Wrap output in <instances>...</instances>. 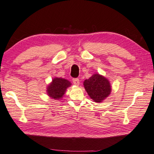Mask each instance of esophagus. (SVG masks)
<instances>
[{
    "label": "esophagus",
    "instance_id": "obj_1",
    "mask_svg": "<svg viewBox=\"0 0 154 154\" xmlns=\"http://www.w3.org/2000/svg\"><path fill=\"white\" fill-rule=\"evenodd\" d=\"M73 83H74V85H75L79 86L80 85L79 79H73Z\"/></svg>",
    "mask_w": 154,
    "mask_h": 154
}]
</instances>
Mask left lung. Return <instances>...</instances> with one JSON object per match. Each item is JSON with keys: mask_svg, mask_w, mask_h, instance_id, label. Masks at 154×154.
Masks as SVG:
<instances>
[{"mask_svg": "<svg viewBox=\"0 0 154 154\" xmlns=\"http://www.w3.org/2000/svg\"><path fill=\"white\" fill-rule=\"evenodd\" d=\"M83 85L88 95L96 103L103 101L111 94L112 87L109 80L97 73L86 79Z\"/></svg>", "mask_w": 154, "mask_h": 154, "instance_id": "obj_1", "label": "left lung"}]
</instances>
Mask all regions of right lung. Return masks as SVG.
Instances as JSON below:
<instances>
[{"label": "right lung", "mask_w": 154, "mask_h": 154, "mask_svg": "<svg viewBox=\"0 0 154 154\" xmlns=\"http://www.w3.org/2000/svg\"><path fill=\"white\" fill-rule=\"evenodd\" d=\"M72 85V83L63 78L55 77L52 82L47 86V93L48 96L55 100H59L63 97L67 88Z\"/></svg>", "instance_id": "right-lung-1"}]
</instances>
